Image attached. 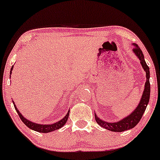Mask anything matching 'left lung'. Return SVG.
<instances>
[{
    "mask_svg": "<svg viewBox=\"0 0 160 160\" xmlns=\"http://www.w3.org/2000/svg\"><path fill=\"white\" fill-rule=\"evenodd\" d=\"M133 45L134 46V48H133V52H134V54L140 60L141 65H142L143 69L145 70V73H146V82H145V89L142 95V98H141V100L139 101V103L136 109L131 114L116 122H105V121L98 118L96 114H94L95 120L101 127L108 129L109 131H115V132H122V131L128 130V129L133 128L134 127L136 126L138 124L139 120H141V118H142L145 109H146L148 103L149 102V98H150L151 86L150 81H149V78H150L149 67L145 61L144 55H143V53L140 48L136 43H134Z\"/></svg>",
    "mask_w": 160,
    "mask_h": 160,
    "instance_id": "left-lung-1",
    "label": "left lung"
}]
</instances>
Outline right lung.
Instances as JSON below:
<instances>
[{"label": "right lung", "mask_w": 160, "mask_h": 160, "mask_svg": "<svg viewBox=\"0 0 160 160\" xmlns=\"http://www.w3.org/2000/svg\"><path fill=\"white\" fill-rule=\"evenodd\" d=\"M13 66L11 68V71H10V74H12V70ZM13 102V101H12ZM14 106H15V110L17 111V113L19 115L20 118L22 120L24 124H25L26 126L29 127L30 129H32V130L38 131V132H41V133H48V132H51V131H53L54 130H57V129H59L61 128V127L63 126L64 125L66 124V122H67V120L68 118V115H69V111H68L67 114L66 115L62 120H60L58 122H57L54 124H51V125H42V124H37V123L31 122V121L26 120V119L24 117L23 115H22L21 113H20L19 111L18 110L17 107L15 105V102H13Z\"/></svg>", "instance_id": "right-lung-1"}]
</instances>
